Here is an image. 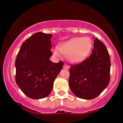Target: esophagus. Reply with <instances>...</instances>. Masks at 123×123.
<instances>
[{
	"instance_id": "34e87169",
	"label": "esophagus",
	"mask_w": 123,
	"mask_h": 123,
	"mask_svg": "<svg viewBox=\"0 0 123 123\" xmlns=\"http://www.w3.org/2000/svg\"><path fill=\"white\" fill-rule=\"evenodd\" d=\"M63 68H65V69H69V66H68V65H67V64H64Z\"/></svg>"
}]
</instances>
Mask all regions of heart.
I'll list each match as a JSON object with an SVG mask.
<instances>
[{
  "mask_svg": "<svg viewBox=\"0 0 123 123\" xmlns=\"http://www.w3.org/2000/svg\"><path fill=\"white\" fill-rule=\"evenodd\" d=\"M92 48V41L91 38L74 37L63 42L58 48H55L54 54L59 58L63 54L67 56V59L71 63H79L87 57Z\"/></svg>",
  "mask_w": 123,
  "mask_h": 123,
  "instance_id": "1",
  "label": "heart"
}]
</instances>
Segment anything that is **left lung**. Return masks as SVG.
<instances>
[{"mask_svg": "<svg viewBox=\"0 0 123 123\" xmlns=\"http://www.w3.org/2000/svg\"><path fill=\"white\" fill-rule=\"evenodd\" d=\"M110 66V57L106 47L95 38L91 55L80 63L71 66L70 89L80 98H95L109 84Z\"/></svg>", "mask_w": 123, "mask_h": 123, "instance_id": "1", "label": "left lung"}]
</instances>
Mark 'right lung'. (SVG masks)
<instances>
[{"label": "right lung", "instance_id": "obj_1", "mask_svg": "<svg viewBox=\"0 0 123 123\" xmlns=\"http://www.w3.org/2000/svg\"><path fill=\"white\" fill-rule=\"evenodd\" d=\"M51 34L35 33L25 40L15 61V80L25 95L32 99L48 96L52 92L54 82L63 66L49 60Z\"/></svg>", "mask_w": 123, "mask_h": 123}]
</instances>
